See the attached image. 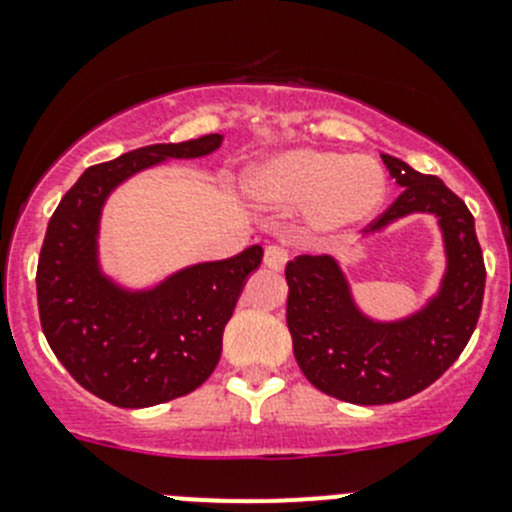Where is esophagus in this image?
<instances>
[{"label": "esophagus", "instance_id": "1", "mask_svg": "<svg viewBox=\"0 0 512 512\" xmlns=\"http://www.w3.org/2000/svg\"><path fill=\"white\" fill-rule=\"evenodd\" d=\"M262 260H265V265L270 267V270H283L285 262H288V252H285L283 247L270 245L265 247V257H262Z\"/></svg>", "mask_w": 512, "mask_h": 512}]
</instances>
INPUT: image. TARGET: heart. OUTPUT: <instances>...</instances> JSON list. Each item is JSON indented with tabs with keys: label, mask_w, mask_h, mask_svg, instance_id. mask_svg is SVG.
Here are the masks:
<instances>
[{
	"label": "heart",
	"mask_w": 512,
	"mask_h": 512,
	"mask_svg": "<svg viewBox=\"0 0 512 512\" xmlns=\"http://www.w3.org/2000/svg\"><path fill=\"white\" fill-rule=\"evenodd\" d=\"M245 188L265 209H306V227L316 237H339L380 211L388 176L372 155L293 147L252 165Z\"/></svg>",
	"instance_id": "heart-1"
}]
</instances>
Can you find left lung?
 Segmentation results:
<instances>
[{"mask_svg": "<svg viewBox=\"0 0 512 512\" xmlns=\"http://www.w3.org/2000/svg\"><path fill=\"white\" fill-rule=\"evenodd\" d=\"M403 193L365 239L411 214H431L444 242V275L434 296L400 319L359 308L342 262L301 255L285 267L293 354L313 388L357 405H385L426 390L467 347L485 296V262L467 204L436 176L380 155Z\"/></svg>", "mask_w": 512, "mask_h": 512, "instance_id": "obj_1", "label": "left lung"}]
</instances>
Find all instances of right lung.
Masks as SVG:
<instances>
[{"label":"right lung","instance_id":"right-lung-1","mask_svg":"<svg viewBox=\"0 0 512 512\" xmlns=\"http://www.w3.org/2000/svg\"><path fill=\"white\" fill-rule=\"evenodd\" d=\"M224 135L160 142L91 165L50 216L38 262L43 334L73 380L119 408H150L188 395L222 357L224 326L262 247L196 262L145 288L104 273L101 211L114 188L165 160L206 158Z\"/></svg>","mask_w":512,"mask_h":512}]
</instances>
